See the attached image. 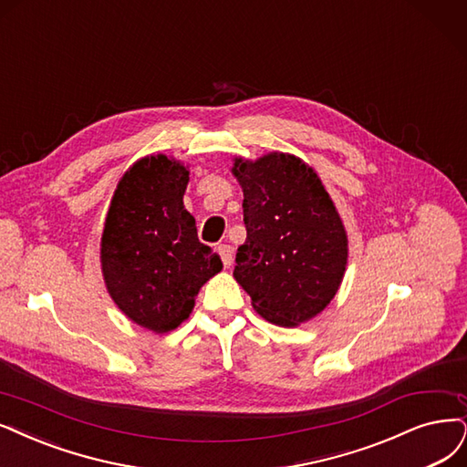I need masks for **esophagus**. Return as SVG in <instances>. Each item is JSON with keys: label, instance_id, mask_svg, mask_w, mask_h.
I'll use <instances>...</instances> for the list:
<instances>
[{"label": "esophagus", "instance_id": "esophagus-1", "mask_svg": "<svg viewBox=\"0 0 467 467\" xmlns=\"http://www.w3.org/2000/svg\"><path fill=\"white\" fill-rule=\"evenodd\" d=\"M217 252L221 255L223 265L224 267H231L233 265V248L229 244H221V246H217Z\"/></svg>", "mask_w": 467, "mask_h": 467}]
</instances>
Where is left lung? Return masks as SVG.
<instances>
[{
    "instance_id": "obj_1",
    "label": "left lung",
    "mask_w": 467,
    "mask_h": 467,
    "mask_svg": "<svg viewBox=\"0 0 467 467\" xmlns=\"http://www.w3.org/2000/svg\"><path fill=\"white\" fill-rule=\"evenodd\" d=\"M244 192L246 243L234 279L257 314L281 327L316 317L337 295L348 240L335 203L312 167L286 153L233 167Z\"/></svg>"
}]
</instances>
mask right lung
<instances>
[{"mask_svg":"<svg viewBox=\"0 0 467 467\" xmlns=\"http://www.w3.org/2000/svg\"><path fill=\"white\" fill-rule=\"evenodd\" d=\"M188 171L167 155L136 161L119 181L101 234V271L120 312L153 333L190 316L221 257L198 240L184 210Z\"/></svg>","mask_w":467,"mask_h":467,"instance_id":"1","label":"right lung"}]
</instances>
